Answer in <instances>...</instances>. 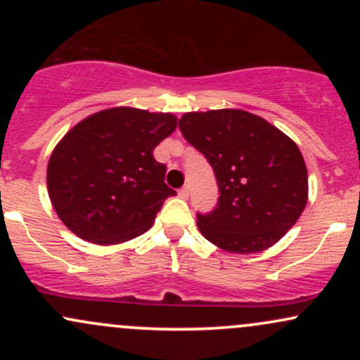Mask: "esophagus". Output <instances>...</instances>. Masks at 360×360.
Masks as SVG:
<instances>
[{
    "label": "esophagus",
    "mask_w": 360,
    "mask_h": 360,
    "mask_svg": "<svg viewBox=\"0 0 360 360\" xmlns=\"http://www.w3.org/2000/svg\"><path fill=\"white\" fill-rule=\"evenodd\" d=\"M179 196L181 198H188L189 196V186H184V188L179 189Z\"/></svg>",
    "instance_id": "1"
}]
</instances>
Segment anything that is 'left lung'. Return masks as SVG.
I'll list each match as a JSON object with an SVG mask.
<instances>
[{
	"label": "left lung",
	"mask_w": 360,
	"mask_h": 360,
	"mask_svg": "<svg viewBox=\"0 0 360 360\" xmlns=\"http://www.w3.org/2000/svg\"><path fill=\"white\" fill-rule=\"evenodd\" d=\"M184 139L212 164L220 198L198 214L206 240L232 254H259L279 242L308 201V171L298 146L245 110L189 111Z\"/></svg>",
	"instance_id": "obj_1"
}]
</instances>
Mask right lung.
I'll list each match as a JSON object with an SVG mask.
<instances>
[{"instance_id": "obj_1", "label": "right lung", "mask_w": 360, "mask_h": 360, "mask_svg": "<svg viewBox=\"0 0 360 360\" xmlns=\"http://www.w3.org/2000/svg\"><path fill=\"white\" fill-rule=\"evenodd\" d=\"M177 127L172 113L131 106L101 110L74 125L53 147L47 191L74 235L117 245L146 233L167 196L166 166L154 148Z\"/></svg>"}]
</instances>
